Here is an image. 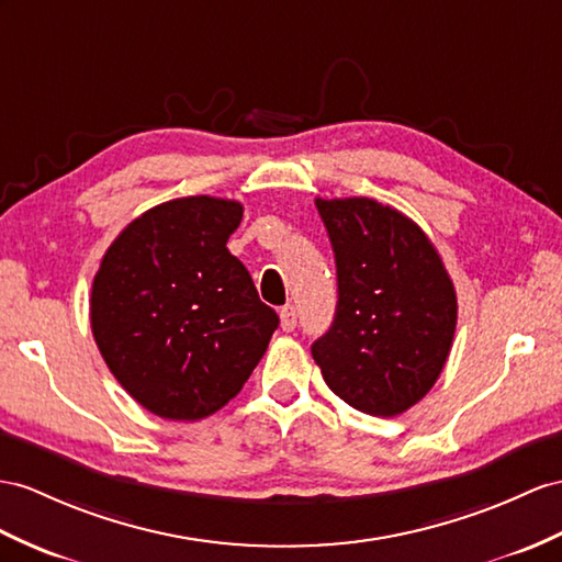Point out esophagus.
I'll use <instances>...</instances> for the list:
<instances>
[{"instance_id": "obj_1", "label": "esophagus", "mask_w": 562, "mask_h": 562, "mask_svg": "<svg viewBox=\"0 0 562 562\" xmlns=\"http://www.w3.org/2000/svg\"><path fill=\"white\" fill-rule=\"evenodd\" d=\"M279 317H281V328H283V331H293V328L297 326V310L293 305L281 307Z\"/></svg>"}]
</instances>
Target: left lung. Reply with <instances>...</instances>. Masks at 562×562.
<instances>
[{
    "mask_svg": "<svg viewBox=\"0 0 562 562\" xmlns=\"http://www.w3.org/2000/svg\"><path fill=\"white\" fill-rule=\"evenodd\" d=\"M314 204L336 257L338 305L312 358L350 407L403 415L431 391L453 346V281L427 234L389 204L369 198Z\"/></svg>",
    "mask_w": 562,
    "mask_h": 562,
    "instance_id": "obj_1",
    "label": "left lung"
}]
</instances>
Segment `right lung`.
<instances>
[{
  "label": "right lung",
  "instance_id": "1",
  "mask_svg": "<svg viewBox=\"0 0 562 562\" xmlns=\"http://www.w3.org/2000/svg\"><path fill=\"white\" fill-rule=\"evenodd\" d=\"M243 204L210 195L157 204L102 257L90 324L106 367L149 413L198 422L236 398L279 317L226 243Z\"/></svg>",
  "mask_w": 562,
  "mask_h": 562
}]
</instances>
